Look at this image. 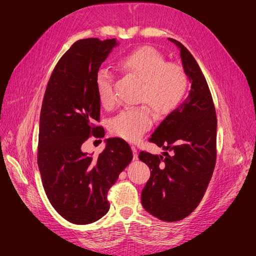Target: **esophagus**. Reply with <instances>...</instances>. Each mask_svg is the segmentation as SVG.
Returning <instances> with one entry per match:
<instances>
[{"instance_id": "34e87169", "label": "esophagus", "mask_w": 256, "mask_h": 256, "mask_svg": "<svg viewBox=\"0 0 256 256\" xmlns=\"http://www.w3.org/2000/svg\"><path fill=\"white\" fill-rule=\"evenodd\" d=\"M132 152H133V160H138V148L135 146H132Z\"/></svg>"}]
</instances>
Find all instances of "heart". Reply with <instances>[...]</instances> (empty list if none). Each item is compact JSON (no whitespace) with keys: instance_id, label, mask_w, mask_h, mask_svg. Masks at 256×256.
I'll return each mask as SVG.
<instances>
[{"instance_id":"b5f03b06","label":"heart","mask_w":256,"mask_h":256,"mask_svg":"<svg viewBox=\"0 0 256 256\" xmlns=\"http://www.w3.org/2000/svg\"><path fill=\"white\" fill-rule=\"evenodd\" d=\"M116 68L140 82L138 101L144 102L156 116L172 112L186 92L188 78L182 66L167 62L160 52L142 46L120 58ZM98 99L104 108L114 104L113 78L99 72L96 79ZM152 116L146 106L128 108L111 120L110 130L116 136L128 142H136L152 126Z\"/></svg>"}]
</instances>
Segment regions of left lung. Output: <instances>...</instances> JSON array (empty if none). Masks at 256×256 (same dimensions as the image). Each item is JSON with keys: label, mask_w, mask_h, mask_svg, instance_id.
<instances>
[{"label": "left lung", "mask_w": 256, "mask_h": 256, "mask_svg": "<svg viewBox=\"0 0 256 256\" xmlns=\"http://www.w3.org/2000/svg\"><path fill=\"white\" fill-rule=\"evenodd\" d=\"M180 52L182 68L192 84L180 106L165 118L150 142L164 152H140L138 158L150 170L142 190L144 209L160 220L186 218L197 208L214 174L216 158V116L208 84L192 54L172 38Z\"/></svg>", "instance_id": "left-lung-1"}]
</instances>
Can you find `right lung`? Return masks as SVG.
I'll return each mask as SVG.
<instances>
[{"mask_svg": "<svg viewBox=\"0 0 256 256\" xmlns=\"http://www.w3.org/2000/svg\"><path fill=\"white\" fill-rule=\"evenodd\" d=\"M116 38L76 42L59 59L42 100L37 162L52 206L74 224H89L110 209L106 194L133 158L124 140L108 138L98 157L81 150L89 138H103L96 79Z\"/></svg>", "mask_w": 256, "mask_h": 256, "instance_id": "1", "label": "right lung"}]
</instances>
